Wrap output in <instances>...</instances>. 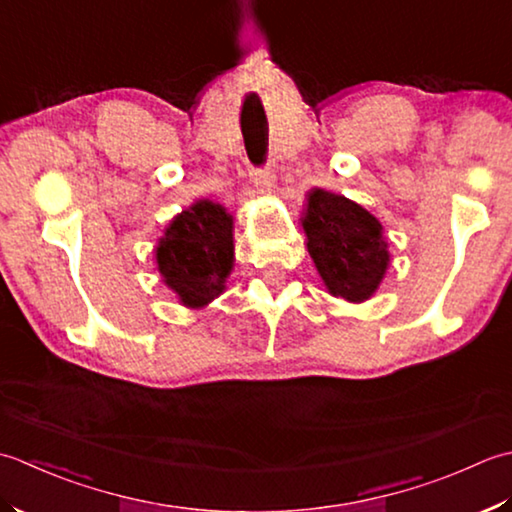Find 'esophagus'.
I'll return each instance as SVG.
<instances>
[{"instance_id":"34e87169","label":"esophagus","mask_w":512,"mask_h":512,"mask_svg":"<svg viewBox=\"0 0 512 512\" xmlns=\"http://www.w3.org/2000/svg\"><path fill=\"white\" fill-rule=\"evenodd\" d=\"M249 176H252V183L256 185L258 192H269L271 181H274V174H271L269 165H263V168H252Z\"/></svg>"}]
</instances>
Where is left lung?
<instances>
[{
  "mask_svg": "<svg viewBox=\"0 0 512 512\" xmlns=\"http://www.w3.org/2000/svg\"><path fill=\"white\" fill-rule=\"evenodd\" d=\"M302 227L329 294L360 302L378 289L389 252L382 225L364 207L340 194L314 190Z\"/></svg>",
  "mask_w": 512,
  "mask_h": 512,
  "instance_id": "8db88e82",
  "label": "left lung"
}]
</instances>
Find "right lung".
I'll return each instance as SVG.
<instances>
[{
    "label": "right lung",
    "mask_w": 512,
    "mask_h": 512,
    "mask_svg": "<svg viewBox=\"0 0 512 512\" xmlns=\"http://www.w3.org/2000/svg\"><path fill=\"white\" fill-rule=\"evenodd\" d=\"M156 263L183 305H207L225 289L234 265L232 216L212 201H198L174 218L156 247Z\"/></svg>",
    "instance_id": "1"
}]
</instances>
